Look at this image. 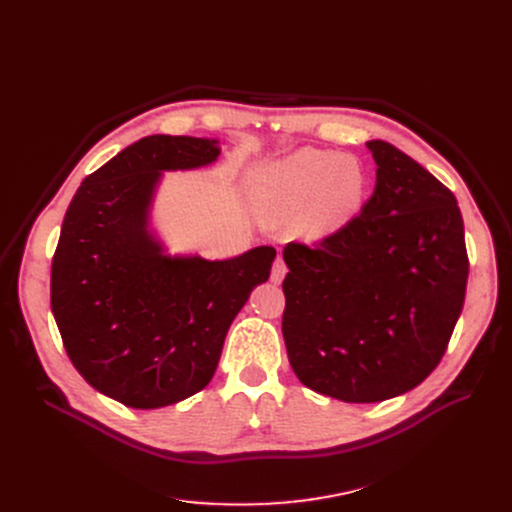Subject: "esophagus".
I'll return each mask as SVG.
<instances>
[{
	"label": "esophagus",
	"mask_w": 512,
	"mask_h": 512,
	"mask_svg": "<svg viewBox=\"0 0 512 512\" xmlns=\"http://www.w3.org/2000/svg\"><path fill=\"white\" fill-rule=\"evenodd\" d=\"M288 274V265L284 263V259L282 257H278L276 259V263H274V267H272V282H276V284H280L282 280H284V276Z\"/></svg>",
	"instance_id": "34e87169"
}]
</instances>
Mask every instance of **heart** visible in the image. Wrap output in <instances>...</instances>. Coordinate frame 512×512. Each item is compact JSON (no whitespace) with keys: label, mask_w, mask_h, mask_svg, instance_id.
Segmentation results:
<instances>
[{"label":"heart","mask_w":512,"mask_h":512,"mask_svg":"<svg viewBox=\"0 0 512 512\" xmlns=\"http://www.w3.org/2000/svg\"><path fill=\"white\" fill-rule=\"evenodd\" d=\"M365 172L355 157L301 149L265 172L259 209L272 224L303 222L313 236L332 232L359 209Z\"/></svg>","instance_id":"obj_1"}]
</instances>
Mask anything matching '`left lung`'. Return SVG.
<instances>
[{
  "label": "left lung",
  "instance_id": "8db88e82",
  "mask_svg": "<svg viewBox=\"0 0 512 512\" xmlns=\"http://www.w3.org/2000/svg\"><path fill=\"white\" fill-rule=\"evenodd\" d=\"M378 172L359 213L313 242H288L282 334L311 390L380 402L442 361L465 305L469 257L456 197L407 153L367 143Z\"/></svg>",
  "mask_w": 512,
  "mask_h": 512
}]
</instances>
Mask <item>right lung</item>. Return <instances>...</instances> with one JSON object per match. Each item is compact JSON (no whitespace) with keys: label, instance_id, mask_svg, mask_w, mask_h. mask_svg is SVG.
Returning <instances> with one entry per match:
<instances>
[{"label":"right lung","instance_id":"right-lung-1","mask_svg":"<svg viewBox=\"0 0 512 512\" xmlns=\"http://www.w3.org/2000/svg\"><path fill=\"white\" fill-rule=\"evenodd\" d=\"M218 141L153 134L78 186L51 261V311L78 373L132 409L201 392L274 247L226 261L161 255L147 211L161 170L211 164Z\"/></svg>","mask_w":512,"mask_h":512}]
</instances>
